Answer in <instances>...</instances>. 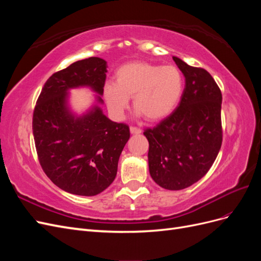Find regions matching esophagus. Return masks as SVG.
<instances>
[{
	"label": "esophagus",
	"instance_id": "1",
	"mask_svg": "<svg viewBox=\"0 0 261 261\" xmlns=\"http://www.w3.org/2000/svg\"><path fill=\"white\" fill-rule=\"evenodd\" d=\"M129 130H130L132 134H140L141 133V129L138 128V127H135V126H130Z\"/></svg>",
	"mask_w": 261,
	"mask_h": 261
}]
</instances>
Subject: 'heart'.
<instances>
[{"instance_id": "1", "label": "heart", "mask_w": 261, "mask_h": 261, "mask_svg": "<svg viewBox=\"0 0 261 261\" xmlns=\"http://www.w3.org/2000/svg\"><path fill=\"white\" fill-rule=\"evenodd\" d=\"M184 90V77L174 65H154L137 61L117 69L115 83L103 87V99L110 114L122 120L128 109L129 98L139 115L159 121L177 107Z\"/></svg>"}]
</instances>
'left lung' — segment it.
<instances>
[{
  "label": "left lung",
  "mask_w": 261,
  "mask_h": 261,
  "mask_svg": "<svg viewBox=\"0 0 261 261\" xmlns=\"http://www.w3.org/2000/svg\"><path fill=\"white\" fill-rule=\"evenodd\" d=\"M185 77L178 107L144 135L149 141L148 164L162 188L179 191L207 174L222 145V94L206 69L173 57Z\"/></svg>",
  "instance_id": "left-lung-1"
}]
</instances>
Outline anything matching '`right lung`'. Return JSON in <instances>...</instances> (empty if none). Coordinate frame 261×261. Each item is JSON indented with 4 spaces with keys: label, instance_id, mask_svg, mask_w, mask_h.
Returning a JSON list of instances; mask_svg holds the SVG:
<instances>
[{
    "label": "right lung",
    "instance_id": "1",
    "mask_svg": "<svg viewBox=\"0 0 261 261\" xmlns=\"http://www.w3.org/2000/svg\"><path fill=\"white\" fill-rule=\"evenodd\" d=\"M107 62L77 61L45 82L34 111L33 132L41 167L63 191L94 196L112 184L129 127L102 112ZM87 86L97 93L95 105L81 116L69 107V90Z\"/></svg>",
    "mask_w": 261,
    "mask_h": 261
}]
</instances>
